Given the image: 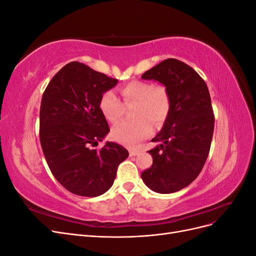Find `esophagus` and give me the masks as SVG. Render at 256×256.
Here are the masks:
<instances>
[{"label": "esophagus", "mask_w": 256, "mask_h": 256, "mask_svg": "<svg viewBox=\"0 0 256 256\" xmlns=\"http://www.w3.org/2000/svg\"><path fill=\"white\" fill-rule=\"evenodd\" d=\"M138 154V150H129V154H130L131 157L136 156Z\"/></svg>", "instance_id": "obj_1"}]
</instances>
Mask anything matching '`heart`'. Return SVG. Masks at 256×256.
Returning <instances> with one entry per match:
<instances>
[{
	"label": "heart",
	"mask_w": 256,
	"mask_h": 256,
	"mask_svg": "<svg viewBox=\"0 0 256 256\" xmlns=\"http://www.w3.org/2000/svg\"><path fill=\"white\" fill-rule=\"evenodd\" d=\"M125 104L136 102V120H124L112 129V138L116 142L132 147L152 132V124L164 122L171 109V99L168 90L162 85L147 81H132L120 90ZM100 110L104 118L112 122L120 120L124 114V104L113 90H106L100 98ZM151 120L150 121L149 120Z\"/></svg>",
	"instance_id": "heart-1"
}]
</instances>
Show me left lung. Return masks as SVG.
Returning a JSON list of instances; mask_svg holds the SVG:
<instances>
[{"label": "left lung", "mask_w": 256, "mask_h": 256, "mask_svg": "<svg viewBox=\"0 0 256 256\" xmlns=\"http://www.w3.org/2000/svg\"><path fill=\"white\" fill-rule=\"evenodd\" d=\"M164 84L171 109L148 150L152 164L141 174L150 190L166 194L189 186L202 171L214 127L212 99L205 81L184 62L168 58L142 74Z\"/></svg>", "instance_id": "obj_1"}]
</instances>
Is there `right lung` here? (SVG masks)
Masks as SVG:
<instances>
[{
    "label": "right lung",
    "instance_id": "1",
    "mask_svg": "<svg viewBox=\"0 0 256 256\" xmlns=\"http://www.w3.org/2000/svg\"><path fill=\"white\" fill-rule=\"evenodd\" d=\"M118 80L79 62L65 65L44 92L40 113L42 148L53 176L69 192L95 198L109 190L118 164L129 156L106 142L94 150L110 128L100 110L104 92Z\"/></svg>",
    "mask_w": 256,
    "mask_h": 256
}]
</instances>
